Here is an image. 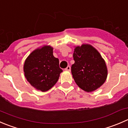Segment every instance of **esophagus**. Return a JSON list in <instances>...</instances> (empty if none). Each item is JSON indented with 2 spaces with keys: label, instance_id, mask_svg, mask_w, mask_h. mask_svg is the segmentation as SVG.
Wrapping results in <instances>:
<instances>
[{
  "label": "esophagus",
  "instance_id": "esophagus-1",
  "mask_svg": "<svg viewBox=\"0 0 128 128\" xmlns=\"http://www.w3.org/2000/svg\"><path fill=\"white\" fill-rule=\"evenodd\" d=\"M65 70H67V71H70V67L69 66H68L66 68Z\"/></svg>",
  "mask_w": 128,
  "mask_h": 128
}]
</instances>
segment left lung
I'll use <instances>...</instances> for the list:
<instances>
[{
    "mask_svg": "<svg viewBox=\"0 0 128 128\" xmlns=\"http://www.w3.org/2000/svg\"><path fill=\"white\" fill-rule=\"evenodd\" d=\"M71 72L77 85L90 92L100 88L106 81L108 68L100 53L92 46L83 44L74 47Z\"/></svg>",
    "mask_w": 128,
    "mask_h": 128,
    "instance_id": "1",
    "label": "left lung"
}]
</instances>
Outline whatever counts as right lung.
<instances>
[{
    "instance_id": "1",
    "label": "right lung",
    "mask_w": 128,
    "mask_h": 128,
    "mask_svg": "<svg viewBox=\"0 0 128 128\" xmlns=\"http://www.w3.org/2000/svg\"><path fill=\"white\" fill-rule=\"evenodd\" d=\"M53 56V48L44 45L33 50L24 64L25 78L36 89L48 91L56 84L62 70Z\"/></svg>"
}]
</instances>
